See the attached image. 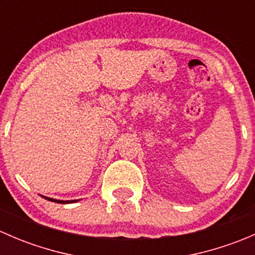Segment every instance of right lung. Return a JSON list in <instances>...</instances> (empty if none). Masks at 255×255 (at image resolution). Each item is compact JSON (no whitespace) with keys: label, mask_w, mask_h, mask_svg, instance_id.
Returning <instances> with one entry per match:
<instances>
[{"label":"right lung","mask_w":255,"mask_h":255,"mask_svg":"<svg viewBox=\"0 0 255 255\" xmlns=\"http://www.w3.org/2000/svg\"><path fill=\"white\" fill-rule=\"evenodd\" d=\"M44 199H47L48 201H53V202H58V204H71V202H76L78 200H71V201H63V200H55V199H50V197H45L43 196Z\"/></svg>","instance_id":"1"}]
</instances>
